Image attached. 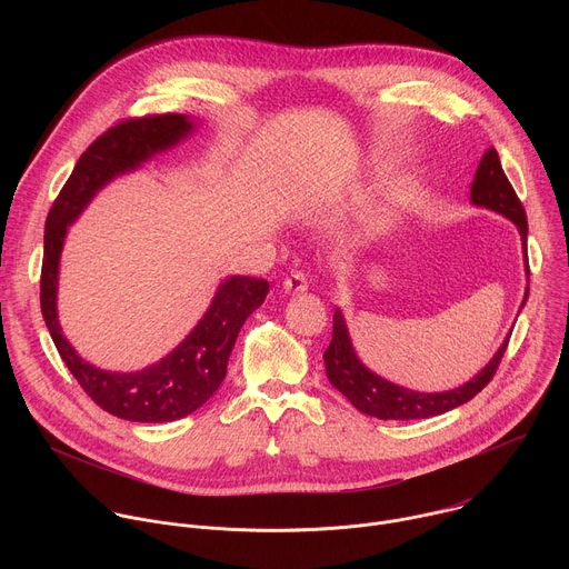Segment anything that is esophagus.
<instances>
[{
  "mask_svg": "<svg viewBox=\"0 0 569 569\" xmlns=\"http://www.w3.org/2000/svg\"><path fill=\"white\" fill-rule=\"evenodd\" d=\"M283 290H286V292H303V290H308V279H306V274H303L301 270L288 274V277L283 279Z\"/></svg>",
  "mask_w": 569,
  "mask_h": 569,
  "instance_id": "1",
  "label": "esophagus"
}]
</instances>
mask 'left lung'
<instances>
[{
    "instance_id": "1",
    "label": "left lung",
    "mask_w": 569,
    "mask_h": 569,
    "mask_svg": "<svg viewBox=\"0 0 569 569\" xmlns=\"http://www.w3.org/2000/svg\"><path fill=\"white\" fill-rule=\"evenodd\" d=\"M470 202L509 218L520 231L525 257H527V229H529L527 213H525V207H522L520 198L516 196L511 182L507 180V176L502 171L496 148L486 150L479 161L472 187H470ZM525 268L529 274V263ZM527 295H529V290L525 292L522 306L527 301ZM507 345H509V338L502 342V347L498 349L493 360L486 365L472 380L463 382L461 387H455L450 391L421 393V391H412V389H405L400 385H393V382L376 376L373 371H369L356 356V349L351 345L349 329H347L342 312L336 310L333 338H331L327 353H323V365H327V376H329L331 385L338 391H342L351 400L353 408L360 410L362 415H369V417H376L382 421H412V419L439 417V415L450 412V410L459 408V405L468 402L472 396H477L496 376L500 360L507 351Z\"/></svg>"
}]
</instances>
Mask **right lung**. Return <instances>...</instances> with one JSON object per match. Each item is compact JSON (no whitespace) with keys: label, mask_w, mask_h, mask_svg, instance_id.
<instances>
[{"label":"right lung","mask_w":569,"mask_h":569,"mask_svg":"<svg viewBox=\"0 0 569 569\" xmlns=\"http://www.w3.org/2000/svg\"><path fill=\"white\" fill-rule=\"evenodd\" d=\"M187 114L126 119L106 130L76 161L53 200L44 224L40 306L51 340L83 391L112 417L137 423L178 421L204 405L227 376V360L246 319L266 301L270 283L254 277L224 279L198 327L167 358L134 371L117 373L80 358L58 323V266L67 227L117 176L139 169L193 132Z\"/></svg>","instance_id":"1"}]
</instances>
